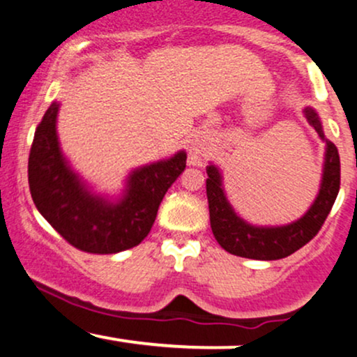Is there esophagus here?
Masks as SVG:
<instances>
[{
  "mask_svg": "<svg viewBox=\"0 0 357 357\" xmlns=\"http://www.w3.org/2000/svg\"><path fill=\"white\" fill-rule=\"evenodd\" d=\"M206 147H208V142L204 141L203 137L191 139L190 151H188V162H190V165H196V162H199V159H202L204 153H206Z\"/></svg>",
  "mask_w": 357,
  "mask_h": 357,
  "instance_id": "obj_1",
  "label": "esophagus"
}]
</instances>
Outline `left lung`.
Listing matches in <instances>:
<instances>
[{
  "label": "left lung",
  "mask_w": 357,
  "mask_h": 357,
  "mask_svg": "<svg viewBox=\"0 0 357 357\" xmlns=\"http://www.w3.org/2000/svg\"><path fill=\"white\" fill-rule=\"evenodd\" d=\"M304 117L314 127L319 137L326 142L322 178L314 203L301 218L278 227H260L243 220L228 202L223 186V174L216 165L206 166V196L210 206L213 235L221 248L236 257L253 260H278L304 247L317 235L337 198L341 184V162L337 147L324 136L322 122L312 107H305Z\"/></svg>",
  "instance_id": "obj_1"
}]
</instances>
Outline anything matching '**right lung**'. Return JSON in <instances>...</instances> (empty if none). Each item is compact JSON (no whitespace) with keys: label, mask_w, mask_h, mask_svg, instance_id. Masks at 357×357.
Here are the masks:
<instances>
[{"label":"right lung","mask_w":357,"mask_h":357,"mask_svg":"<svg viewBox=\"0 0 357 357\" xmlns=\"http://www.w3.org/2000/svg\"><path fill=\"white\" fill-rule=\"evenodd\" d=\"M60 102L53 100L35 130L28 183L36 210L68 243L89 253L132 248L153 228L159 204L186 167V153L139 166L117 196L97 192L70 166L56 132Z\"/></svg>","instance_id":"obj_1"}]
</instances>
